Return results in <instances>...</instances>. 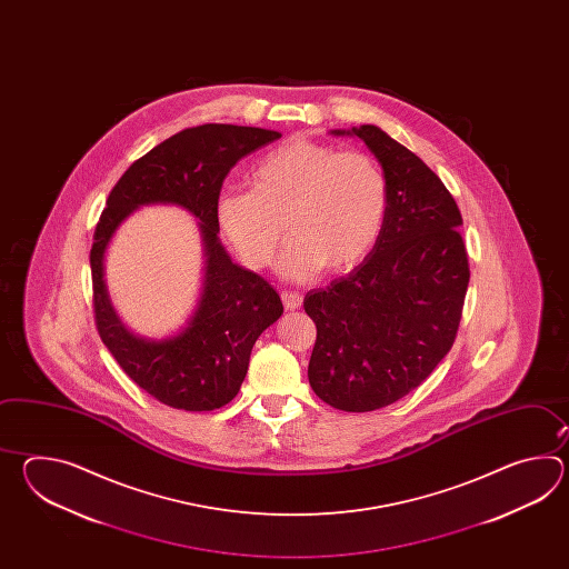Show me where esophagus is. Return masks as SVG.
<instances>
[{
    "label": "esophagus",
    "instance_id": "esophagus-1",
    "mask_svg": "<svg viewBox=\"0 0 569 569\" xmlns=\"http://www.w3.org/2000/svg\"><path fill=\"white\" fill-rule=\"evenodd\" d=\"M280 299H282L284 309H289V311H295V309H299L302 305L301 295H297V292H292V290H282V292H280Z\"/></svg>",
    "mask_w": 569,
    "mask_h": 569
}]
</instances>
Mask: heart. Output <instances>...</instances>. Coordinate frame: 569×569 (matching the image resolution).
Wrapping results in <instances>:
<instances>
[{
	"label": "heart",
	"mask_w": 569,
	"mask_h": 569,
	"mask_svg": "<svg viewBox=\"0 0 569 569\" xmlns=\"http://www.w3.org/2000/svg\"><path fill=\"white\" fill-rule=\"evenodd\" d=\"M390 184L375 157L309 138H290L250 170V191L219 197L223 236L246 267L267 268L284 240V277L305 280L321 268L350 272L372 254L387 226Z\"/></svg>",
	"instance_id": "heart-1"
}]
</instances>
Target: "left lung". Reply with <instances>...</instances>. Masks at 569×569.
<instances>
[{"label":"left lung","instance_id":"1","mask_svg":"<svg viewBox=\"0 0 569 569\" xmlns=\"http://www.w3.org/2000/svg\"><path fill=\"white\" fill-rule=\"evenodd\" d=\"M348 133L387 172V226L362 264L309 290L302 305L317 327L315 395L339 411L368 412L407 397L451 350L470 262L460 207L436 172L376 126Z\"/></svg>","mask_w":569,"mask_h":569}]
</instances>
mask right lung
Instances as JSON below:
<instances>
[{
  "label": "right lung",
  "mask_w": 569,
  "mask_h": 569,
  "mask_svg": "<svg viewBox=\"0 0 569 569\" xmlns=\"http://www.w3.org/2000/svg\"><path fill=\"white\" fill-rule=\"evenodd\" d=\"M262 128L206 123L154 146L121 174L97 221L91 246L97 333L121 370L150 397L184 411H213L242 387L256 339L282 315L279 292L256 272L233 264L218 240L221 184L240 158L279 140ZM177 202L202 221L207 282L190 327L177 339H133L112 313L102 282V252L136 206Z\"/></svg>",
  "instance_id": "right-lung-1"
}]
</instances>
